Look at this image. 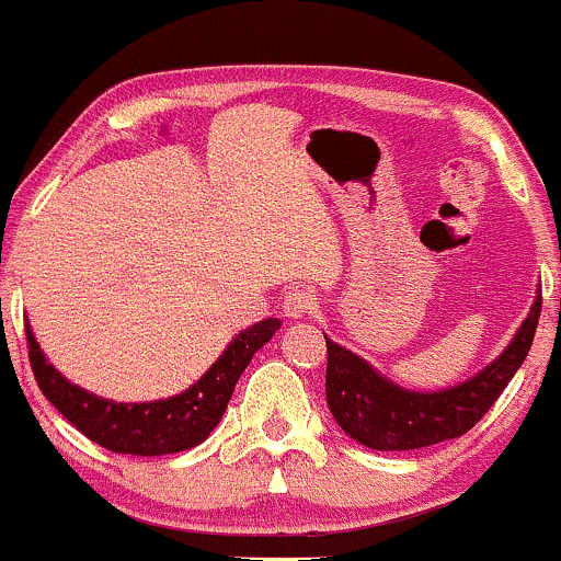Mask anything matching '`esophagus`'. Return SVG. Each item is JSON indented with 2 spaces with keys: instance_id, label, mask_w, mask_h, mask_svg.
<instances>
[{
  "instance_id": "esophagus-1",
  "label": "esophagus",
  "mask_w": 561,
  "mask_h": 561,
  "mask_svg": "<svg viewBox=\"0 0 561 561\" xmlns=\"http://www.w3.org/2000/svg\"><path fill=\"white\" fill-rule=\"evenodd\" d=\"M283 310H286L288 318H305L318 310V299H314L312 291H305V288H297V291L286 294V301H283Z\"/></svg>"
}]
</instances>
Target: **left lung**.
<instances>
[{
	"label": "left lung",
	"instance_id": "1",
	"mask_svg": "<svg viewBox=\"0 0 561 561\" xmlns=\"http://www.w3.org/2000/svg\"><path fill=\"white\" fill-rule=\"evenodd\" d=\"M540 305L543 297L538 291L530 314L499 360L490 363L474 379L443 392L402 389L376 374L363 357L325 339V398L333 419L352 439L374 450H416L461 437L495 405L525 363L538 329Z\"/></svg>",
	"mask_w": 561,
	"mask_h": 561
}]
</instances>
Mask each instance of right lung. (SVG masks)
Here are the masks:
<instances>
[{"label":"right lung","instance_id":"add662e5","mask_svg":"<svg viewBox=\"0 0 561 561\" xmlns=\"http://www.w3.org/2000/svg\"><path fill=\"white\" fill-rule=\"evenodd\" d=\"M280 329L278 318H267L238 333L230 347L191 389L156 402H111L94 398L87 389L66 381L42 355L34 333L26 325L28 360L42 394L100 448L131 456H167L191 450L209 437L232 398L236 381L247 370L256 350Z\"/></svg>","mask_w":561,"mask_h":561}]
</instances>
